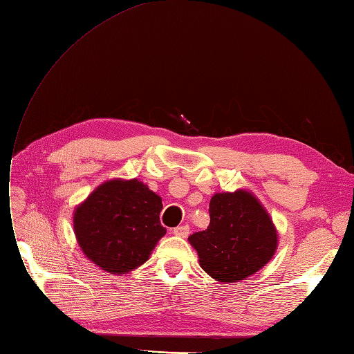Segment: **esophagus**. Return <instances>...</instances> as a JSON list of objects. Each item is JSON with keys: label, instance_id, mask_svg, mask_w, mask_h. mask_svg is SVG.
<instances>
[{"label": "esophagus", "instance_id": "34e87169", "mask_svg": "<svg viewBox=\"0 0 354 354\" xmlns=\"http://www.w3.org/2000/svg\"><path fill=\"white\" fill-rule=\"evenodd\" d=\"M189 234V226L188 225H182V226H176L174 230V235L180 236V238H185Z\"/></svg>", "mask_w": 354, "mask_h": 354}]
</instances>
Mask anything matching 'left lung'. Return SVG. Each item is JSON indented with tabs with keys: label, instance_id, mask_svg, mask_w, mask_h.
<instances>
[{
	"label": "left lung",
	"instance_id": "obj_1",
	"mask_svg": "<svg viewBox=\"0 0 354 354\" xmlns=\"http://www.w3.org/2000/svg\"><path fill=\"white\" fill-rule=\"evenodd\" d=\"M209 207L207 230L188 238L207 275L219 283L239 282L269 263L278 248V231L253 192H216Z\"/></svg>",
	"mask_w": 354,
	"mask_h": 354
}]
</instances>
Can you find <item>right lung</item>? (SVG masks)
<instances>
[{
    "label": "right lung",
    "mask_w": 354,
    "mask_h": 354,
    "mask_svg": "<svg viewBox=\"0 0 354 354\" xmlns=\"http://www.w3.org/2000/svg\"><path fill=\"white\" fill-rule=\"evenodd\" d=\"M162 197L138 179H109L77 204L73 231L82 253L101 270L140 268L165 236Z\"/></svg>",
    "instance_id": "obj_1"
}]
</instances>
